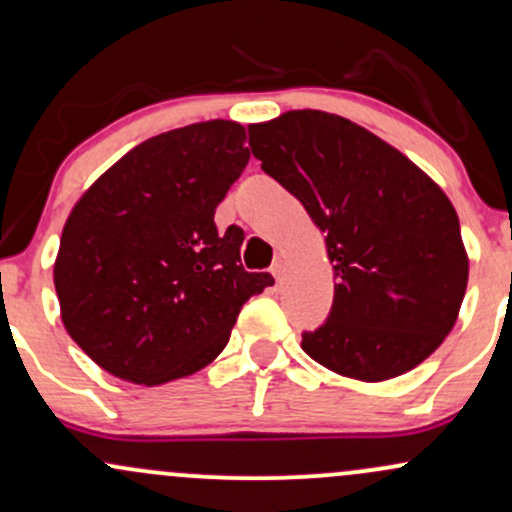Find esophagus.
Masks as SVG:
<instances>
[{"instance_id": "1", "label": "esophagus", "mask_w": 512, "mask_h": 512, "mask_svg": "<svg viewBox=\"0 0 512 512\" xmlns=\"http://www.w3.org/2000/svg\"><path fill=\"white\" fill-rule=\"evenodd\" d=\"M269 272H272V274H274V279L279 281V279H281V274H284V260H274L272 267H269Z\"/></svg>"}]
</instances>
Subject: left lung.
Returning <instances> with one entry per match:
<instances>
[{
  "label": "left lung",
  "mask_w": 512,
  "mask_h": 512,
  "mask_svg": "<svg viewBox=\"0 0 512 512\" xmlns=\"http://www.w3.org/2000/svg\"><path fill=\"white\" fill-rule=\"evenodd\" d=\"M262 170L325 233L334 301L303 351L346 378L380 383L443 344L467 291L460 219L395 146L346 117L291 110L250 125Z\"/></svg>",
  "instance_id": "1"
}]
</instances>
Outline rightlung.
<instances>
[{
    "instance_id": "right-lung-1",
    "label": "right lung",
    "mask_w": 512,
    "mask_h": 512,
    "mask_svg": "<svg viewBox=\"0 0 512 512\" xmlns=\"http://www.w3.org/2000/svg\"><path fill=\"white\" fill-rule=\"evenodd\" d=\"M248 161L243 125L197 122L134 146L74 204L55 260L62 322L115 378L163 385L209 366L274 284L240 264L243 231L214 223Z\"/></svg>"
}]
</instances>
